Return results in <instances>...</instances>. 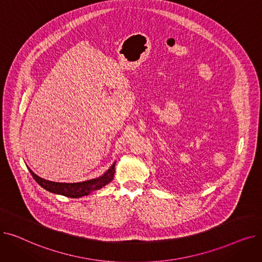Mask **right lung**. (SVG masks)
<instances>
[{"label":"right lung","instance_id":"obj_1","mask_svg":"<svg viewBox=\"0 0 262 262\" xmlns=\"http://www.w3.org/2000/svg\"><path fill=\"white\" fill-rule=\"evenodd\" d=\"M115 166H116V162L101 177L93 178V180L80 182V183H55V182L47 181L45 178H41L40 176L36 175L31 169L29 170L32 176L34 177V180L43 189L52 192V193H56V194L64 195L72 199H77V198L88 195L92 191L99 190L112 182L115 175Z\"/></svg>","mask_w":262,"mask_h":262}]
</instances>
